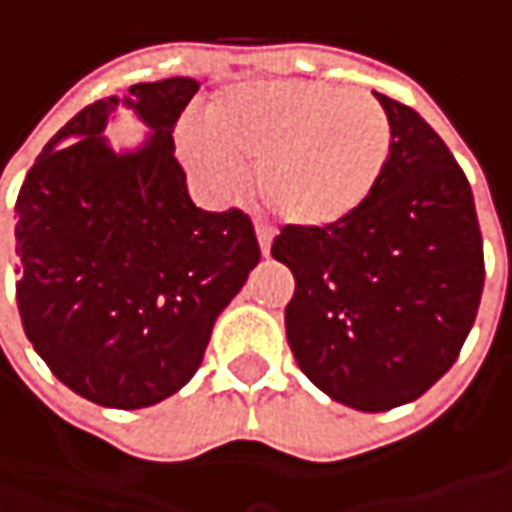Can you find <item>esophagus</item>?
Masks as SVG:
<instances>
[{"label":"esophagus","mask_w":512,"mask_h":512,"mask_svg":"<svg viewBox=\"0 0 512 512\" xmlns=\"http://www.w3.org/2000/svg\"><path fill=\"white\" fill-rule=\"evenodd\" d=\"M256 239H259V247H262V253H270V245H273V227L262 225V222H256Z\"/></svg>","instance_id":"34e87169"}]
</instances>
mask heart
Here are the masks:
<instances>
[{"mask_svg": "<svg viewBox=\"0 0 512 512\" xmlns=\"http://www.w3.org/2000/svg\"><path fill=\"white\" fill-rule=\"evenodd\" d=\"M390 148L393 128L373 93L305 79L236 85L207 108L205 133H179L182 159L202 185L227 190L233 165L253 168L267 213L305 230L359 213L382 182Z\"/></svg>", "mask_w": 512, "mask_h": 512, "instance_id": "obj_1", "label": "heart"}]
</instances>
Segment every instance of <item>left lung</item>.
Wrapping results in <instances>:
<instances>
[{
    "label": "left lung",
    "instance_id": "8db88e82",
    "mask_svg": "<svg viewBox=\"0 0 512 512\" xmlns=\"http://www.w3.org/2000/svg\"><path fill=\"white\" fill-rule=\"evenodd\" d=\"M393 148L373 199L347 222L282 227L290 267L287 344L330 399L382 413L453 367L482 302L484 253L473 190L439 133L376 93Z\"/></svg>",
    "mask_w": 512,
    "mask_h": 512
}]
</instances>
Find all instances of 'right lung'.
<instances>
[{
    "label": "right lung",
    "instance_id": "add662e5",
    "mask_svg": "<svg viewBox=\"0 0 512 512\" xmlns=\"http://www.w3.org/2000/svg\"><path fill=\"white\" fill-rule=\"evenodd\" d=\"M196 79L139 82L82 108L28 170L16 199V305L53 376L102 407L182 390L216 316L262 250L242 210L193 205L173 128ZM119 101L154 133L116 154L101 130Z\"/></svg>",
    "mask_w": 512,
    "mask_h": 512
}]
</instances>
